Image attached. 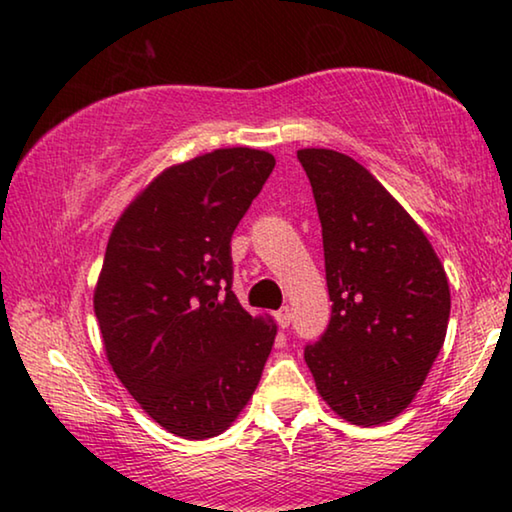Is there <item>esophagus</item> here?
I'll return each instance as SVG.
<instances>
[{"mask_svg":"<svg viewBox=\"0 0 512 512\" xmlns=\"http://www.w3.org/2000/svg\"><path fill=\"white\" fill-rule=\"evenodd\" d=\"M275 321H278L280 328H289V323H291V310H289V307H282V310L275 312Z\"/></svg>","mask_w":512,"mask_h":512,"instance_id":"1","label":"esophagus"}]
</instances>
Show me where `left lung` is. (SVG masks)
<instances>
[{"mask_svg": "<svg viewBox=\"0 0 512 512\" xmlns=\"http://www.w3.org/2000/svg\"><path fill=\"white\" fill-rule=\"evenodd\" d=\"M296 154L319 212L332 300L328 328L305 346V362L339 417L385 424L415 399L444 344V266L421 227L353 157L326 148Z\"/></svg>", "mask_w": 512, "mask_h": 512, "instance_id": "1", "label": "left lung"}]
</instances>
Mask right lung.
Returning a JSON list of instances; mask_svg holds the SVG:
<instances>
[{
    "label": "right lung",
    "instance_id": "obj_1",
    "mask_svg": "<svg viewBox=\"0 0 512 512\" xmlns=\"http://www.w3.org/2000/svg\"><path fill=\"white\" fill-rule=\"evenodd\" d=\"M264 150L227 148L161 173L111 232L95 316L113 371L186 440L221 435L253 396L275 326L232 291V234L273 173Z\"/></svg>",
    "mask_w": 512,
    "mask_h": 512
}]
</instances>
